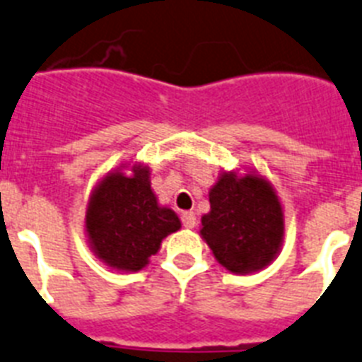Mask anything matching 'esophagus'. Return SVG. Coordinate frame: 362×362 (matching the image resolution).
<instances>
[{
  "mask_svg": "<svg viewBox=\"0 0 362 362\" xmlns=\"http://www.w3.org/2000/svg\"><path fill=\"white\" fill-rule=\"evenodd\" d=\"M181 221H183L185 228H194L196 227V212H192V211L183 212V216H181Z\"/></svg>",
  "mask_w": 362,
  "mask_h": 362,
  "instance_id": "34e87169",
  "label": "esophagus"
}]
</instances>
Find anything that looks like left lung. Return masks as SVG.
Wrapping results in <instances>:
<instances>
[{
    "mask_svg": "<svg viewBox=\"0 0 362 362\" xmlns=\"http://www.w3.org/2000/svg\"><path fill=\"white\" fill-rule=\"evenodd\" d=\"M209 202L199 236L218 264L234 274H249L276 260L284 243V209L258 170H221Z\"/></svg>",
    "mask_w": 362,
    "mask_h": 362,
    "instance_id": "left-lung-1",
    "label": "left lung"
}]
</instances>
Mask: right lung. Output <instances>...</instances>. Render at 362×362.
Returning a JSON list of instances; mask_svg holds the SVG:
<instances>
[{
  "label": "right lung",
  "mask_w": 362,
  "mask_h": 362,
  "mask_svg": "<svg viewBox=\"0 0 362 362\" xmlns=\"http://www.w3.org/2000/svg\"><path fill=\"white\" fill-rule=\"evenodd\" d=\"M181 219L160 205L151 188L150 166L126 163L98 179L89 194L84 230L95 258L110 269L137 273L150 264Z\"/></svg>",
  "instance_id": "obj_1"
}]
</instances>
